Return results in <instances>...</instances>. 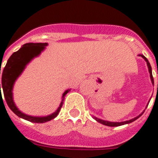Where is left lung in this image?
I'll list each match as a JSON object with an SVG mask.
<instances>
[{"mask_svg": "<svg viewBox=\"0 0 158 158\" xmlns=\"http://www.w3.org/2000/svg\"><path fill=\"white\" fill-rule=\"evenodd\" d=\"M140 56H142V57L145 59V61H146L147 65H148V68H149V73H150V78H151V81H152V84L153 85V84H154V81H153V75H152V68H151V65H150V64H149V60H148V59H147L145 56H143V55H140ZM144 112H145V111H144ZM144 112H142V113H141V114H140L139 116H137V118H133V119L129 120V121H122V122H110V121H104V120H101V119H99V118H94L96 120V121H98L99 123L103 124V125H107V126H112V127H114V126H120V125H125V124L131 123V122L134 121L135 120H137V118H139L140 117H141V116L143 114Z\"/></svg>", "mask_w": 158, "mask_h": 158, "instance_id": "1", "label": "left lung"}]
</instances>
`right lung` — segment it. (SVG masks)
<instances>
[{"mask_svg":"<svg viewBox=\"0 0 158 158\" xmlns=\"http://www.w3.org/2000/svg\"><path fill=\"white\" fill-rule=\"evenodd\" d=\"M47 43H27L21 47L18 51L13 52L11 56L9 57L7 61V64L3 69L2 73V77H1V87L3 89L4 97L5 98L6 103L10 108V110L14 113L16 115H17L19 118H21L23 119L27 120V121L34 122V123H44L46 121H49L52 119L55 118L59 114L61 106L63 105V101L64 99L65 94L69 92L70 89L66 90L63 94L62 101L60 103V106L56 110L55 113H53L51 115H48L47 117H32V116L26 115V114L21 113L20 110H18L13 100V84L17 78L20 76V74L22 73V71L25 69V65L30 61L33 57L38 56L40 52L45 48L47 45ZM1 74V70H0Z\"/></svg>","mask_w":158,"mask_h":158,"instance_id":"1","label":"right lung"}]
</instances>
